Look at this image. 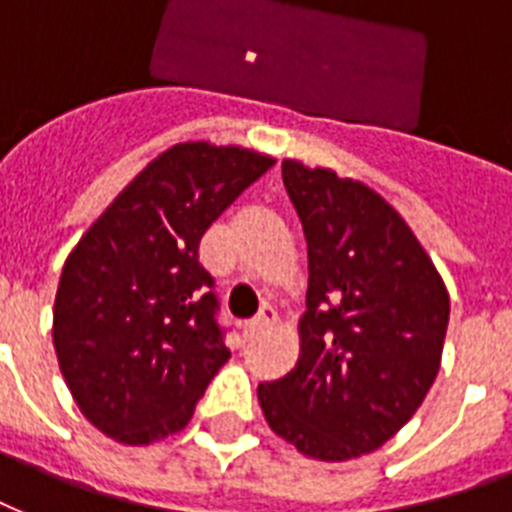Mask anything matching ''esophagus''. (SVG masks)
<instances>
[{"mask_svg":"<svg viewBox=\"0 0 512 512\" xmlns=\"http://www.w3.org/2000/svg\"><path fill=\"white\" fill-rule=\"evenodd\" d=\"M275 321H278V313H275V307L264 305V307H261V313L256 315L253 321H248V324H245V334H248V337H253V334H259V332H264V329H270Z\"/></svg>","mask_w":512,"mask_h":512,"instance_id":"1","label":"esophagus"}]
</instances>
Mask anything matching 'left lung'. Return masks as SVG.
Listing matches in <instances>:
<instances>
[{
  "label": "left lung",
  "mask_w": 512,
  "mask_h": 512,
  "mask_svg": "<svg viewBox=\"0 0 512 512\" xmlns=\"http://www.w3.org/2000/svg\"><path fill=\"white\" fill-rule=\"evenodd\" d=\"M307 240V310L294 370L259 383L267 424L299 453L375 451L429 394L448 329V288L405 218L367 183L283 159Z\"/></svg>",
  "instance_id": "8db88e82"
}]
</instances>
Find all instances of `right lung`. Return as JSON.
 <instances>
[{"label":"right lung","mask_w":512,"mask_h":512,"mask_svg":"<svg viewBox=\"0 0 512 512\" xmlns=\"http://www.w3.org/2000/svg\"><path fill=\"white\" fill-rule=\"evenodd\" d=\"M270 153L178 142L134 175L69 251L53 348L80 413L121 445L186 429L226 361L199 240Z\"/></svg>","instance_id":"add662e5"}]
</instances>
